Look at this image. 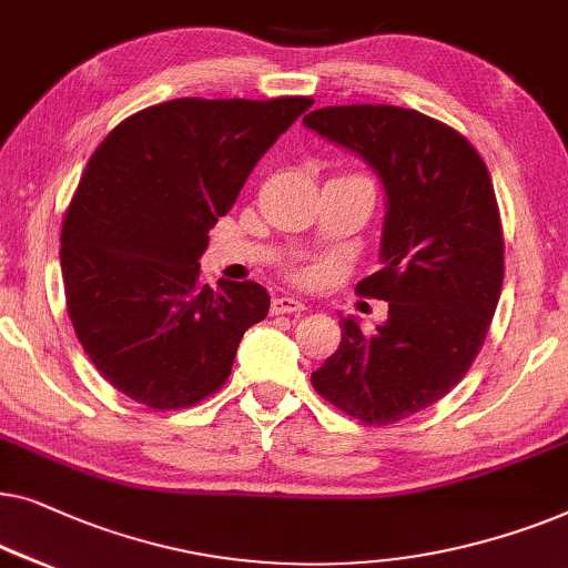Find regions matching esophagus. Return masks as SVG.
Masks as SVG:
<instances>
[{
	"label": "esophagus",
	"instance_id": "1",
	"mask_svg": "<svg viewBox=\"0 0 568 568\" xmlns=\"http://www.w3.org/2000/svg\"><path fill=\"white\" fill-rule=\"evenodd\" d=\"M275 316L281 314H301V311H306V303L295 301V298H287V295H281V298H273V306H270Z\"/></svg>",
	"mask_w": 568,
	"mask_h": 568
}]
</instances>
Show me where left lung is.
Segmentation results:
<instances>
[{"label":"left lung","instance_id":"1","mask_svg":"<svg viewBox=\"0 0 568 568\" xmlns=\"http://www.w3.org/2000/svg\"><path fill=\"white\" fill-rule=\"evenodd\" d=\"M303 125L361 156L386 193L383 267L357 291L388 301V318L367 334L342 316L337 353L311 383L349 417L394 425L440 402L489 332L505 281L491 178L458 131L417 110L322 108Z\"/></svg>","mask_w":568,"mask_h":568}]
</instances>
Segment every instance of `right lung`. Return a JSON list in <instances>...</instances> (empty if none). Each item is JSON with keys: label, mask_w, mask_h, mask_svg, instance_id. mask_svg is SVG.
Instances as JSON below:
<instances>
[{"label": "right lung", "mask_w": 568, "mask_h": 568, "mask_svg": "<svg viewBox=\"0 0 568 568\" xmlns=\"http://www.w3.org/2000/svg\"><path fill=\"white\" fill-rule=\"evenodd\" d=\"M311 98L146 108L108 133L61 229L71 324L110 386L151 409L226 383L239 342L270 311L260 283L201 285L207 231Z\"/></svg>", "instance_id": "add662e5"}]
</instances>
